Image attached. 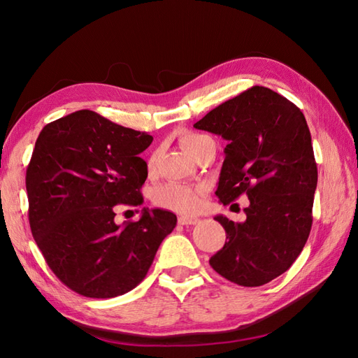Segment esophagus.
Returning <instances> with one entry per match:
<instances>
[{
  "mask_svg": "<svg viewBox=\"0 0 358 358\" xmlns=\"http://www.w3.org/2000/svg\"><path fill=\"white\" fill-rule=\"evenodd\" d=\"M200 220L197 218V216H179L178 222L180 225H196Z\"/></svg>",
  "mask_w": 358,
  "mask_h": 358,
  "instance_id": "obj_1",
  "label": "esophagus"
}]
</instances>
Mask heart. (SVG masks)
Returning <instances> with one entry per match:
<instances>
[{"label": "heart", "mask_w": 358, "mask_h": 358, "mask_svg": "<svg viewBox=\"0 0 358 358\" xmlns=\"http://www.w3.org/2000/svg\"><path fill=\"white\" fill-rule=\"evenodd\" d=\"M208 138V136L203 134H185L180 137V145L185 148L189 154L194 152V149L201 140ZM157 164V154L149 158L148 169L154 170ZM204 196V189L199 185H183V183H162V185L157 187L152 192V201L159 206V208L170 209L180 213H192L196 212L200 204L201 199Z\"/></svg>", "instance_id": "heart-1"}]
</instances>
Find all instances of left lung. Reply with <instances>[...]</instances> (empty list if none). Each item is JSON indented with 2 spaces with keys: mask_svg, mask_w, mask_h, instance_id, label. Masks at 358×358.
<instances>
[{
  "mask_svg": "<svg viewBox=\"0 0 358 358\" xmlns=\"http://www.w3.org/2000/svg\"><path fill=\"white\" fill-rule=\"evenodd\" d=\"M194 127L229 142L215 192L221 203L249 199L245 222L215 216L227 241L209 263L230 282L264 285L292 266L312 229L318 170L305 115L285 96L252 86Z\"/></svg>",
  "mask_w": 358,
  "mask_h": 358,
  "instance_id": "8db88e82",
  "label": "left lung"
}]
</instances>
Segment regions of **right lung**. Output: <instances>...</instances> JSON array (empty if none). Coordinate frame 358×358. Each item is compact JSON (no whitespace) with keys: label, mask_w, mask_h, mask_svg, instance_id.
Instances as JSON below:
<instances>
[{"label":"right lung","mask_w":358,"mask_h":358,"mask_svg":"<svg viewBox=\"0 0 358 358\" xmlns=\"http://www.w3.org/2000/svg\"><path fill=\"white\" fill-rule=\"evenodd\" d=\"M152 136L78 110L41 129L27 167L31 233L64 285L91 299L122 296L145 279L175 213L143 209L115 222V206H140Z\"/></svg>","instance_id":"1"}]
</instances>
